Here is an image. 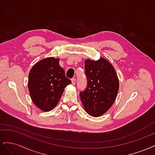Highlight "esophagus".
Masks as SVG:
<instances>
[{"mask_svg": "<svg viewBox=\"0 0 155 155\" xmlns=\"http://www.w3.org/2000/svg\"><path fill=\"white\" fill-rule=\"evenodd\" d=\"M71 81H72V85H74L75 84H76V79H75V78H73V79H72Z\"/></svg>", "mask_w": 155, "mask_h": 155, "instance_id": "34e87169", "label": "esophagus"}]
</instances>
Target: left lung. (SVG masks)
<instances>
[{
  "mask_svg": "<svg viewBox=\"0 0 155 155\" xmlns=\"http://www.w3.org/2000/svg\"><path fill=\"white\" fill-rule=\"evenodd\" d=\"M85 69L87 87L79 94L81 101L87 114L99 117L114 104L119 90V79L113 66L105 58L86 59Z\"/></svg>",
  "mask_w": 155,
  "mask_h": 155,
  "instance_id": "obj_1",
  "label": "left lung"
}]
</instances>
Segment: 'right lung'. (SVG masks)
<instances>
[{
    "mask_svg": "<svg viewBox=\"0 0 155 155\" xmlns=\"http://www.w3.org/2000/svg\"><path fill=\"white\" fill-rule=\"evenodd\" d=\"M71 83L60 67L59 59L40 60L31 68L28 87L31 99L41 110L48 112L58 105L64 88Z\"/></svg>",
    "mask_w": 155,
    "mask_h": 155,
    "instance_id": "1",
    "label": "right lung"
}]
</instances>
